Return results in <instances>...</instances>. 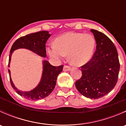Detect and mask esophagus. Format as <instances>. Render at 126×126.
Here are the masks:
<instances>
[{"label": "esophagus", "mask_w": 126, "mask_h": 126, "mask_svg": "<svg viewBox=\"0 0 126 126\" xmlns=\"http://www.w3.org/2000/svg\"><path fill=\"white\" fill-rule=\"evenodd\" d=\"M71 67L68 66L67 65H64V66H63V71H69L71 70Z\"/></svg>", "instance_id": "1"}]
</instances>
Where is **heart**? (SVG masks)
<instances>
[{
    "mask_svg": "<svg viewBox=\"0 0 126 126\" xmlns=\"http://www.w3.org/2000/svg\"><path fill=\"white\" fill-rule=\"evenodd\" d=\"M96 46L94 38L90 34L68 32L61 35L55 41V44L48 46L49 56L61 61L66 55L73 65L81 66L87 64L93 54Z\"/></svg>",
    "mask_w": 126,
    "mask_h": 126,
    "instance_id": "1",
    "label": "heart"
}]
</instances>
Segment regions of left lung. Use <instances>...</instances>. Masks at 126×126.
<instances>
[{
  "instance_id": "1",
  "label": "left lung",
  "mask_w": 126,
  "mask_h": 126,
  "mask_svg": "<svg viewBox=\"0 0 126 126\" xmlns=\"http://www.w3.org/2000/svg\"><path fill=\"white\" fill-rule=\"evenodd\" d=\"M96 43L93 57L81 66L82 76L76 81L80 93L95 99L110 93L116 85L120 68L118 52L113 43L103 33L91 29Z\"/></svg>"
}]
</instances>
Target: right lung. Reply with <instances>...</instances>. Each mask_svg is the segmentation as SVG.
I'll use <instances>...</instances> for the list:
<instances>
[{
	"mask_svg": "<svg viewBox=\"0 0 126 126\" xmlns=\"http://www.w3.org/2000/svg\"><path fill=\"white\" fill-rule=\"evenodd\" d=\"M50 36L47 31H41L29 34L17 39L13 44L9 55L8 67H10L12 54L18 49H26L31 50L42 57H46V43ZM63 66H54L47 60L43 61V72L40 82L33 90L29 91H23L18 90L13 82L11 77V72L8 69L11 85L13 88L20 96L29 100L42 99L49 96L53 91L56 85L57 77L63 71Z\"/></svg>",
	"mask_w": 126,
	"mask_h": 126,
	"instance_id": "add662e5",
	"label": "right lung"
}]
</instances>
